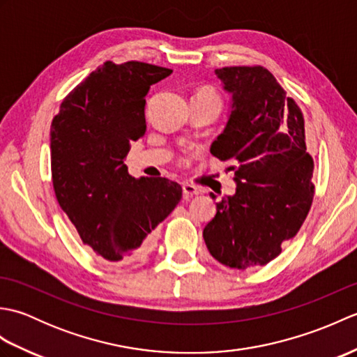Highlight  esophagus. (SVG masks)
Instances as JSON below:
<instances>
[{
  "label": "esophagus",
  "instance_id": "1",
  "mask_svg": "<svg viewBox=\"0 0 357 357\" xmlns=\"http://www.w3.org/2000/svg\"><path fill=\"white\" fill-rule=\"evenodd\" d=\"M183 192H184V198L188 199V198H193V196H196L199 193L198 188H196L195 185L192 184H184L183 185Z\"/></svg>",
  "mask_w": 357,
  "mask_h": 357
}]
</instances>
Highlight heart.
<instances>
[{"label": "heart", "instance_id": "1", "mask_svg": "<svg viewBox=\"0 0 357 357\" xmlns=\"http://www.w3.org/2000/svg\"><path fill=\"white\" fill-rule=\"evenodd\" d=\"M201 92H208V93H213V95H216L215 92H211V90H207V89H206V90H201ZM181 161H183L184 164H187V162H188V158H187V156H183V158H181Z\"/></svg>", "mask_w": 357, "mask_h": 357}]
</instances>
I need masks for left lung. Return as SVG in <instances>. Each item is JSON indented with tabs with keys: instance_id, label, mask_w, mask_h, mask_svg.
<instances>
[{
	"instance_id": "8db88e82",
	"label": "left lung",
	"mask_w": 357,
	"mask_h": 357,
	"mask_svg": "<svg viewBox=\"0 0 357 357\" xmlns=\"http://www.w3.org/2000/svg\"><path fill=\"white\" fill-rule=\"evenodd\" d=\"M215 72L231 93V112L210 151L236 164V193L216 204L202 236L218 262L245 270L275 259L299 231L313 202L314 162L304 115L271 72L262 66Z\"/></svg>"
}]
</instances>
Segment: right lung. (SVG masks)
<instances>
[{
	"label": "right lung",
	"mask_w": 357,
	"mask_h": 357,
	"mask_svg": "<svg viewBox=\"0 0 357 357\" xmlns=\"http://www.w3.org/2000/svg\"><path fill=\"white\" fill-rule=\"evenodd\" d=\"M170 69L105 61L64 98L50 127L52 183L82 244L113 264L146 255L183 198L167 178L135 179L124 159L146 133V95Z\"/></svg>",
	"instance_id": "add662e5"
}]
</instances>
